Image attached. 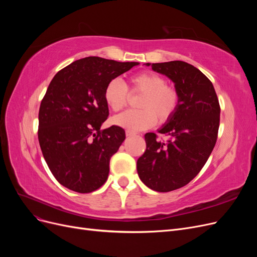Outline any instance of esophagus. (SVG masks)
Here are the masks:
<instances>
[{
  "instance_id": "1",
  "label": "esophagus",
  "mask_w": 257,
  "mask_h": 257,
  "mask_svg": "<svg viewBox=\"0 0 257 257\" xmlns=\"http://www.w3.org/2000/svg\"><path fill=\"white\" fill-rule=\"evenodd\" d=\"M125 134H126V136H127V137L135 136V133H134V132H131V131H126V132H125Z\"/></svg>"
}]
</instances>
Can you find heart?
Returning <instances> with one entry per match:
<instances>
[{
    "label": "heart",
    "mask_w": 257,
    "mask_h": 257,
    "mask_svg": "<svg viewBox=\"0 0 257 257\" xmlns=\"http://www.w3.org/2000/svg\"><path fill=\"white\" fill-rule=\"evenodd\" d=\"M132 92L142 93L138 102L142 109L127 110L113 116L112 122L120 127L131 132L151 128L157 123V116L161 123H165L175 113L179 94L172 85L166 84L165 79L152 72H143L130 78ZM104 98L112 111H120L125 107L128 98L127 87L119 78L111 79L106 84Z\"/></svg>",
    "instance_id": "1"
}]
</instances>
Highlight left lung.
<instances>
[{
	"mask_svg": "<svg viewBox=\"0 0 257 257\" xmlns=\"http://www.w3.org/2000/svg\"><path fill=\"white\" fill-rule=\"evenodd\" d=\"M167 76L179 94L178 107L158 132L160 142L147 133V149L137 160L141 180L153 191L170 192L188 184L206 164L216 143L220 104L212 82L198 68L183 61L146 63Z\"/></svg>",
	"mask_w": 257,
	"mask_h": 257,
	"instance_id": "left-lung-1",
	"label": "left lung"
}]
</instances>
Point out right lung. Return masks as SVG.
Segmentation results:
<instances>
[{
  "mask_svg": "<svg viewBox=\"0 0 257 257\" xmlns=\"http://www.w3.org/2000/svg\"><path fill=\"white\" fill-rule=\"evenodd\" d=\"M138 64L88 57L53 77L38 112V142L50 172L65 188L90 193L106 182L125 132L116 125L100 130L109 114L104 90Z\"/></svg>",
  "mask_w": 257,
  "mask_h": 257,
  "instance_id": "right-lung-1",
  "label": "right lung"
}]
</instances>
